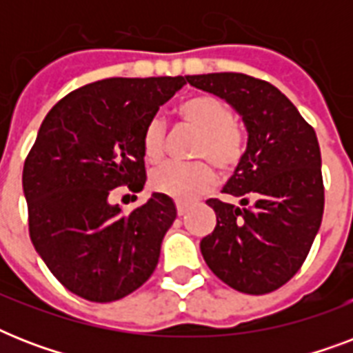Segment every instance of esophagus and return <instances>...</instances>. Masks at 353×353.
I'll list each match as a JSON object with an SVG mask.
<instances>
[{"instance_id": "esophagus-1", "label": "esophagus", "mask_w": 353, "mask_h": 353, "mask_svg": "<svg viewBox=\"0 0 353 353\" xmlns=\"http://www.w3.org/2000/svg\"><path fill=\"white\" fill-rule=\"evenodd\" d=\"M176 209H177V216H185L188 212V205L181 203V201H177Z\"/></svg>"}]
</instances>
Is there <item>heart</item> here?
<instances>
[{
	"instance_id": "obj_1",
	"label": "heart",
	"mask_w": 353,
	"mask_h": 353,
	"mask_svg": "<svg viewBox=\"0 0 353 353\" xmlns=\"http://www.w3.org/2000/svg\"><path fill=\"white\" fill-rule=\"evenodd\" d=\"M179 121L198 137L192 146L194 163H172L157 168L150 177V187L177 201H192L209 192L216 183V166L221 174L238 168L245 154V132L234 122L231 106L214 95H194L177 108ZM144 159L157 165L165 157V124L161 119L148 121L141 139Z\"/></svg>"
}]
</instances>
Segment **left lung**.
<instances>
[{"mask_svg":"<svg viewBox=\"0 0 353 353\" xmlns=\"http://www.w3.org/2000/svg\"><path fill=\"white\" fill-rule=\"evenodd\" d=\"M187 82L240 113L247 150L223 187L241 207L209 199L216 227L199 247L210 271L232 290L263 295L302 268L324 212L317 135L293 102L243 73L188 74Z\"/></svg>","mask_w":353,"mask_h":353,"instance_id":"8db88e82","label":"left lung"}]
</instances>
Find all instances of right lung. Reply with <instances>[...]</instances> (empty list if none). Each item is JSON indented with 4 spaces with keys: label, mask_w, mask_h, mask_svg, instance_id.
I'll return each instance as SVG.
<instances>
[{
    "label": "right lung",
    "mask_w": 353,
    "mask_h": 353,
    "mask_svg": "<svg viewBox=\"0 0 353 353\" xmlns=\"http://www.w3.org/2000/svg\"><path fill=\"white\" fill-rule=\"evenodd\" d=\"M183 77L106 79L71 91L43 119L23 166L32 245L58 282L91 302H113L146 282L176 205L152 194L122 214L113 188L141 192V139Z\"/></svg>",
    "instance_id": "right-lung-1"
}]
</instances>
